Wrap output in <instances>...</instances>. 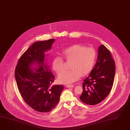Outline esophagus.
<instances>
[{
    "mask_svg": "<svg viewBox=\"0 0 130 130\" xmlns=\"http://www.w3.org/2000/svg\"><path fill=\"white\" fill-rule=\"evenodd\" d=\"M67 88H73V84H69V85H66Z\"/></svg>",
    "mask_w": 130,
    "mask_h": 130,
    "instance_id": "1",
    "label": "esophagus"
}]
</instances>
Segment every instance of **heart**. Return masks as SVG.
<instances>
[{
	"mask_svg": "<svg viewBox=\"0 0 130 130\" xmlns=\"http://www.w3.org/2000/svg\"><path fill=\"white\" fill-rule=\"evenodd\" d=\"M61 55L67 62H70L71 69L61 73L58 80L60 83L68 84L79 80L82 75H86L90 73L95 63L96 53L92 47L74 44L64 48ZM63 57L56 56L52 62V69L58 74L64 69Z\"/></svg>",
	"mask_w": 130,
	"mask_h": 130,
	"instance_id": "1",
	"label": "heart"
}]
</instances>
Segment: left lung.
<instances>
[{
    "instance_id": "8db88e82",
    "label": "left lung",
    "mask_w": 130,
    "mask_h": 130,
    "mask_svg": "<svg viewBox=\"0 0 130 130\" xmlns=\"http://www.w3.org/2000/svg\"><path fill=\"white\" fill-rule=\"evenodd\" d=\"M116 72L115 62L104 45L99 47L98 59L89 76L83 80L80 100L89 105L100 103L110 93Z\"/></svg>"
}]
</instances>
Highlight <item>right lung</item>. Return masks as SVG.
I'll return each instance as SVG.
<instances>
[{
    "instance_id": "obj_1",
    "label": "right lung",
    "mask_w": 130,
    "mask_h": 130,
    "mask_svg": "<svg viewBox=\"0 0 130 130\" xmlns=\"http://www.w3.org/2000/svg\"><path fill=\"white\" fill-rule=\"evenodd\" d=\"M54 41L52 39L34 43L20 57L14 72L23 100L31 108L41 113L50 112L56 107L63 89V85H52L55 76L48 70L49 67L44 64V53L50 50ZM34 64H38L39 67L32 70L30 67Z\"/></svg>"
}]
</instances>
